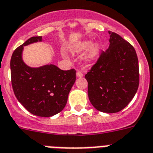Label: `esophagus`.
Wrapping results in <instances>:
<instances>
[{
	"label": "esophagus",
	"mask_w": 153,
	"mask_h": 153,
	"mask_svg": "<svg viewBox=\"0 0 153 153\" xmlns=\"http://www.w3.org/2000/svg\"><path fill=\"white\" fill-rule=\"evenodd\" d=\"M76 76H77V77H82V76H83V74H82L81 72H79V71H77L76 72Z\"/></svg>",
	"instance_id": "esophagus-1"
}]
</instances>
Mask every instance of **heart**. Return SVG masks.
Listing matches in <instances>:
<instances>
[{
    "label": "heart",
    "mask_w": 153,
    "mask_h": 153,
    "mask_svg": "<svg viewBox=\"0 0 153 153\" xmlns=\"http://www.w3.org/2000/svg\"><path fill=\"white\" fill-rule=\"evenodd\" d=\"M73 50L76 53H83L86 51L83 56V62L87 66H91L98 59L102 51V46L99 42L92 43L91 40H84L77 43L73 48ZM62 55L63 57H67L65 52H62Z\"/></svg>",
    "instance_id": "b5f03b06"
}]
</instances>
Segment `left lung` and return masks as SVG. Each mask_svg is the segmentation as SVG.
<instances>
[{"label":"left lung","instance_id":"left-lung-1","mask_svg":"<svg viewBox=\"0 0 153 153\" xmlns=\"http://www.w3.org/2000/svg\"><path fill=\"white\" fill-rule=\"evenodd\" d=\"M108 33L109 46L85 78L93 106L99 111L111 114L124 109L135 97L139 74L134 47L119 35Z\"/></svg>","mask_w":153,"mask_h":153}]
</instances>
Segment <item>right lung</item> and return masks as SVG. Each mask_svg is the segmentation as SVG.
Wrapping results in <instances>:
<instances>
[{
	"mask_svg": "<svg viewBox=\"0 0 153 153\" xmlns=\"http://www.w3.org/2000/svg\"><path fill=\"white\" fill-rule=\"evenodd\" d=\"M40 42L42 36H34L14 51L11 59V83L14 95L26 110L39 117H52L66 106L76 81V71L62 70L53 64L28 66L22 58L24 46Z\"/></svg>",
	"mask_w": 153,
	"mask_h": 153,
	"instance_id": "1",
	"label": "right lung"
}]
</instances>
